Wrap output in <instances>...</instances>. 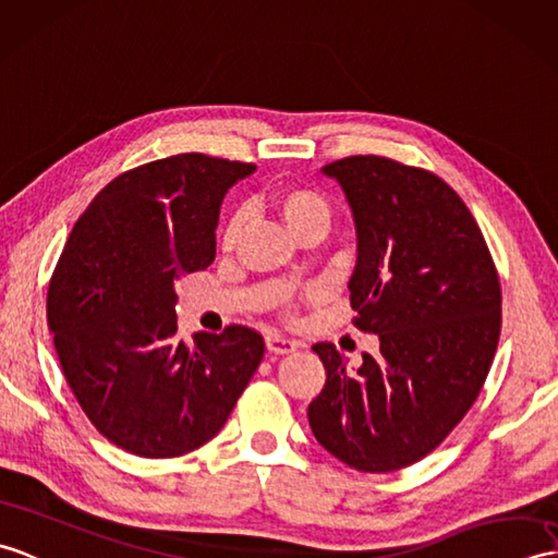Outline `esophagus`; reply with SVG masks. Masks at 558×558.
I'll list each match as a JSON object with an SVG mask.
<instances>
[{
	"label": "esophagus",
	"mask_w": 558,
	"mask_h": 558,
	"mask_svg": "<svg viewBox=\"0 0 558 558\" xmlns=\"http://www.w3.org/2000/svg\"><path fill=\"white\" fill-rule=\"evenodd\" d=\"M296 347H300V342L290 340V338H282V335H278V332L266 335V349L270 354H292Z\"/></svg>",
	"instance_id": "1"
}]
</instances>
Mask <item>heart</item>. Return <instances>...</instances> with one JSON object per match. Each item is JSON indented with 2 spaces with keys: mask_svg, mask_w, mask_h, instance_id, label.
<instances>
[{
  "mask_svg": "<svg viewBox=\"0 0 558 558\" xmlns=\"http://www.w3.org/2000/svg\"><path fill=\"white\" fill-rule=\"evenodd\" d=\"M274 206L294 235L311 226H320L323 230H326L328 220H330V202L326 194L314 190V187H306V185H288V187L276 190ZM244 223H247V211L244 209H238L228 218L223 235H220V244H223V250L235 247L240 235H242Z\"/></svg>",
  "mask_w": 558,
  "mask_h": 558,
  "instance_id": "obj_1",
  "label": "heart"
}]
</instances>
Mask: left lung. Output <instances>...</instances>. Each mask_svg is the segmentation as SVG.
Here are the masks:
<instances>
[{
	"label": "left lung",
	"instance_id": "1",
	"mask_svg": "<svg viewBox=\"0 0 558 558\" xmlns=\"http://www.w3.org/2000/svg\"><path fill=\"white\" fill-rule=\"evenodd\" d=\"M352 206L354 326L380 352L356 371L314 344L326 385L308 404L323 449L364 473L421 461L481 395L501 330L495 262L469 206L442 178L385 157L323 166Z\"/></svg>",
	"mask_w": 558,
	"mask_h": 558
}]
</instances>
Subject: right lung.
<instances>
[{"label": "right lung", "mask_w": 558, "mask_h": 558, "mask_svg": "<svg viewBox=\"0 0 558 558\" xmlns=\"http://www.w3.org/2000/svg\"><path fill=\"white\" fill-rule=\"evenodd\" d=\"M254 163L175 154L125 171L73 226L47 292L63 375L97 430L171 459L223 427L264 359L247 326L175 338V282L216 256L226 192Z\"/></svg>", "instance_id": "right-lung-1"}]
</instances>
